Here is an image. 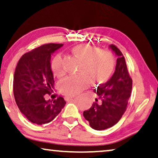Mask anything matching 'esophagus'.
<instances>
[{
  "mask_svg": "<svg viewBox=\"0 0 158 158\" xmlns=\"http://www.w3.org/2000/svg\"><path fill=\"white\" fill-rule=\"evenodd\" d=\"M73 98H74V96H66L65 97V99H66V100H68V101L73 100Z\"/></svg>",
  "mask_w": 158,
  "mask_h": 158,
  "instance_id": "esophagus-1",
  "label": "esophagus"
}]
</instances>
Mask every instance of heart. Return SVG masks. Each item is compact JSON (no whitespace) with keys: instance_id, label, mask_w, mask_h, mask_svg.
Returning <instances> with one entry per match:
<instances>
[{"instance_id":"1","label":"heart","mask_w":158,"mask_h":158,"mask_svg":"<svg viewBox=\"0 0 158 158\" xmlns=\"http://www.w3.org/2000/svg\"><path fill=\"white\" fill-rule=\"evenodd\" d=\"M71 52L81 63L77 69L78 75H70L60 82V89L64 94L71 96L78 94L90 85V82L96 85L103 84L113 73L115 58L110 51L88 44H79L73 48ZM51 68L57 76L65 75L62 55L55 56Z\"/></svg>"}]
</instances>
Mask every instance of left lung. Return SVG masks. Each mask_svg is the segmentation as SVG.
Instances as JSON below:
<instances>
[{"mask_svg":"<svg viewBox=\"0 0 158 158\" xmlns=\"http://www.w3.org/2000/svg\"><path fill=\"white\" fill-rule=\"evenodd\" d=\"M110 48L118 56L115 71L106 83L98 86L94 92L96 98L83 116L96 130H102L115 125L127 109L132 87V81L127 70L125 57L116 45Z\"/></svg>","mask_w":158,"mask_h":158,"instance_id":"left-lung-1","label":"left lung"}]
</instances>
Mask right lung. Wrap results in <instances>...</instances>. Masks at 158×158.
<instances>
[{"label":"right lung","mask_w":158,"mask_h":158,"mask_svg":"<svg viewBox=\"0 0 158 158\" xmlns=\"http://www.w3.org/2000/svg\"><path fill=\"white\" fill-rule=\"evenodd\" d=\"M63 44L48 43L24 55L15 68L13 94L20 111L31 122L48 123L60 113L66 103L62 96L45 100L53 92L54 77L51 68V54Z\"/></svg>","instance_id":"1"}]
</instances>
